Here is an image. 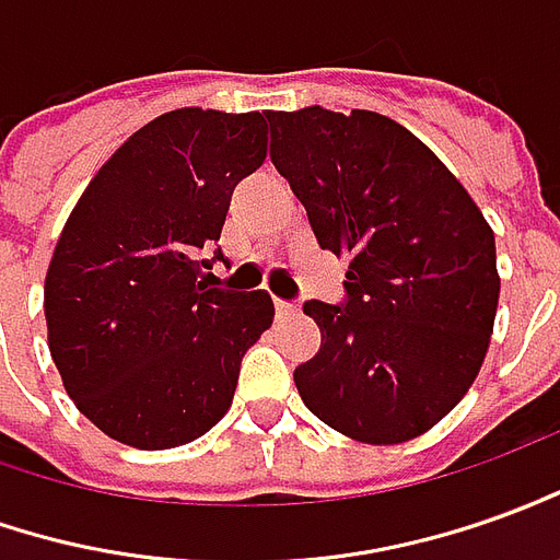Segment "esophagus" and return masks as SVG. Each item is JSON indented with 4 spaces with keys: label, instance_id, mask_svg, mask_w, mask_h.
<instances>
[{
    "label": "esophagus",
    "instance_id": "esophagus-1",
    "mask_svg": "<svg viewBox=\"0 0 560 560\" xmlns=\"http://www.w3.org/2000/svg\"><path fill=\"white\" fill-rule=\"evenodd\" d=\"M273 311H277V317H292L295 314V304H289V302H273Z\"/></svg>",
    "mask_w": 560,
    "mask_h": 560
}]
</instances>
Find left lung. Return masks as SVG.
I'll return each instance as SVG.
<instances>
[{
	"mask_svg": "<svg viewBox=\"0 0 560 560\" xmlns=\"http://www.w3.org/2000/svg\"><path fill=\"white\" fill-rule=\"evenodd\" d=\"M271 161L323 249L347 258V302H307L317 357L295 369L304 405L365 445H399L460 402L500 302L488 219L460 179L387 115L268 112Z\"/></svg>",
	"mask_w": 560,
	"mask_h": 560,
	"instance_id": "left-lung-1",
	"label": "left lung"
}]
</instances>
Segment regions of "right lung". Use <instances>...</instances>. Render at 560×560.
I'll list each match as a JSON object with an SVG mask.
<instances>
[{"label":"right lung","mask_w":560,"mask_h":560,"mask_svg":"<svg viewBox=\"0 0 560 560\" xmlns=\"http://www.w3.org/2000/svg\"><path fill=\"white\" fill-rule=\"evenodd\" d=\"M265 155L261 112H167L72 207L45 273L48 350L69 399L115 442L176 448L231 408L273 302L210 289L195 256L219 241L234 185Z\"/></svg>","instance_id":"1"}]
</instances>
